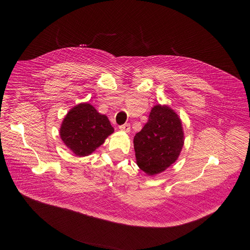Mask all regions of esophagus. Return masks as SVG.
I'll list each match as a JSON object with an SVG mask.
<instances>
[{
    "mask_svg": "<svg viewBox=\"0 0 250 250\" xmlns=\"http://www.w3.org/2000/svg\"><path fill=\"white\" fill-rule=\"evenodd\" d=\"M120 129H121V130H123V132L128 133V132H129V129H130V125H129V124L122 125H120Z\"/></svg>",
    "mask_w": 250,
    "mask_h": 250,
    "instance_id": "esophagus-1",
    "label": "esophagus"
}]
</instances>
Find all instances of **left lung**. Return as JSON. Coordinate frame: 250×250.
Instances as JSON below:
<instances>
[{"mask_svg": "<svg viewBox=\"0 0 250 250\" xmlns=\"http://www.w3.org/2000/svg\"><path fill=\"white\" fill-rule=\"evenodd\" d=\"M183 142L178 115L166 105H156L147 124L134 138L138 166L148 175L164 171L177 160Z\"/></svg>", "mask_w": 250, "mask_h": 250, "instance_id": "obj_1", "label": "left lung"}]
</instances>
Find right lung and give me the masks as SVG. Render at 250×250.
Returning a JSON list of instances; mask_svg holds the SVG:
<instances>
[{
  "instance_id": "right-lung-1",
  "label": "right lung",
  "mask_w": 250,
  "mask_h": 250,
  "mask_svg": "<svg viewBox=\"0 0 250 250\" xmlns=\"http://www.w3.org/2000/svg\"><path fill=\"white\" fill-rule=\"evenodd\" d=\"M113 130L106 115L100 114L89 103H81L65 115L60 136L74 154L87 156L101 146Z\"/></svg>"
}]
</instances>
